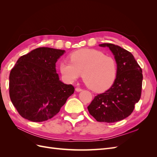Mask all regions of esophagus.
Here are the masks:
<instances>
[{"label": "esophagus", "instance_id": "obj_1", "mask_svg": "<svg viewBox=\"0 0 157 157\" xmlns=\"http://www.w3.org/2000/svg\"><path fill=\"white\" fill-rule=\"evenodd\" d=\"M75 90H76V91H77V92H80V91H82V89L81 88H75Z\"/></svg>", "mask_w": 157, "mask_h": 157}]
</instances>
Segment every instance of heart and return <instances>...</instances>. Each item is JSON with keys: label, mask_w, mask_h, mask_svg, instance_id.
<instances>
[{"label": "heart", "mask_w": 157, "mask_h": 157, "mask_svg": "<svg viewBox=\"0 0 157 157\" xmlns=\"http://www.w3.org/2000/svg\"><path fill=\"white\" fill-rule=\"evenodd\" d=\"M70 61L60 63V71L64 79L73 82L83 73V80L95 92H103L110 88L117 75L115 58L94 49H82L71 55Z\"/></svg>", "instance_id": "obj_1"}]
</instances>
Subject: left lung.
<instances>
[{
  "label": "left lung",
  "instance_id": "8db88e82",
  "mask_svg": "<svg viewBox=\"0 0 157 157\" xmlns=\"http://www.w3.org/2000/svg\"><path fill=\"white\" fill-rule=\"evenodd\" d=\"M108 47L117 63V75L111 87L97 95L88 107L98 122H115L131 115L141 98L143 75L140 66L130 52L111 43L99 44Z\"/></svg>",
  "mask_w": 157,
  "mask_h": 157
}]
</instances>
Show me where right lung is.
I'll return each instance as SVG.
<instances>
[{"instance_id":"obj_1","label":"right lung","mask_w":157,"mask_h":157,"mask_svg":"<svg viewBox=\"0 0 157 157\" xmlns=\"http://www.w3.org/2000/svg\"><path fill=\"white\" fill-rule=\"evenodd\" d=\"M65 50L41 47L21 56L10 71L9 94L19 114L33 122L50 119L74 93L59 80L56 63Z\"/></svg>"}]
</instances>
